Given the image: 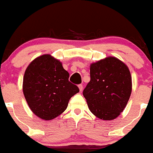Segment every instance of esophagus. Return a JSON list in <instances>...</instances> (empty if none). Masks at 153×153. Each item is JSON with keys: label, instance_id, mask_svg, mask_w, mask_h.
<instances>
[{"label": "esophagus", "instance_id": "1", "mask_svg": "<svg viewBox=\"0 0 153 153\" xmlns=\"http://www.w3.org/2000/svg\"><path fill=\"white\" fill-rule=\"evenodd\" d=\"M78 88H79V91H82V89H83L82 85V84L79 85H78Z\"/></svg>", "mask_w": 153, "mask_h": 153}]
</instances>
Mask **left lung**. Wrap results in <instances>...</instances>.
I'll return each mask as SVG.
<instances>
[{"mask_svg": "<svg viewBox=\"0 0 153 153\" xmlns=\"http://www.w3.org/2000/svg\"><path fill=\"white\" fill-rule=\"evenodd\" d=\"M90 76L83 91L89 110L101 120H114L126 108L131 93L128 66L116 57H105L91 64Z\"/></svg>", "mask_w": 153, "mask_h": 153, "instance_id": "obj_1", "label": "left lung"}]
</instances>
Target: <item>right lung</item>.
Returning a JSON list of instances; mask_svg holds the SVG:
<instances>
[{
    "mask_svg": "<svg viewBox=\"0 0 153 153\" xmlns=\"http://www.w3.org/2000/svg\"><path fill=\"white\" fill-rule=\"evenodd\" d=\"M68 78L61 62L51 54L38 56L29 64L23 78V93L37 117L50 120L64 112L71 98L79 91Z\"/></svg>",
    "mask_w": 153,
    "mask_h": 153,
    "instance_id": "right-lung-1",
    "label": "right lung"
}]
</instances>
